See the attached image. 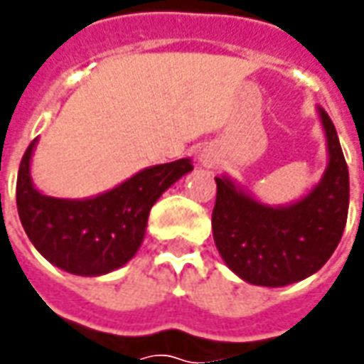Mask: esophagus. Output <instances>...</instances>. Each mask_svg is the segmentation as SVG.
<instances>
[{"label":"esophagus","mask_w":364,"mask_h":364,"mask_svg":"<svg viewBox=\"0 0 364 364\" xmlns=\"http://www.w3.org/2000/svg\"><path fill=\"white\" fill-rule=\"evenodd\" d=\"M200 161H203L205 166H213V164H214V156H213V154H205V156L200 158Z\"/></svg>","instance_id":"1"}]
</instances>
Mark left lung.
Segmentation results:
<instances>
[{"label":"left lung","mask_w":364,"mask_h":364,"mask_svg":"<svg viewBox=\"0 0 364 364\" xmlns=\"http://www.w3.org/2000/svg\"><path fill=\"white\" fill-rule=\"evenodd\" d=\"M329 166L316 189L290 206L271 208L228 177H214V244L237 277L259 287H284L320 271L343 236L349 210V169L336 127L320 109Z\"/></svg>","instance_id":"8db88e82"}]
</instances>
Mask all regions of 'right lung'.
I'll return each mask as SVG.
<instances>
[{
	"label": "right lung",
	"mask_w": 364,
	"mask_h": 364,
	"mask_svg": "<svg viewBox=\"0 0 364 364\" xmlns=\"http://www.w3.org/2000/svg\"><path fill=\"white\" fill-rule=\"evenodd\" d=\"M35 144H28L17 175L21 224L52 265L83 277L111 273L132 259L154 203L193 169L191 159H177L148 167L95 198L66 200L41 195L33 187L28 164Z\"/></svg>",
	"instance_id": "obj_1"
}]
</instances>
